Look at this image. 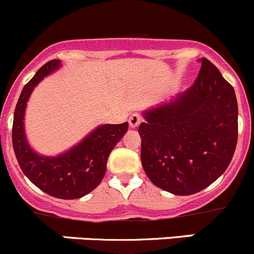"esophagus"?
I'll use <instances>...</instances> for the list:
<instances>
[{
	"mask_svg": "<svg viewBox=\"0 0 254 254\" xmlns=\"http://www.w3.org/2000/svg\"><path fill=\"white\" fill-rule=\"evenodd\" d=\"M141 115L137 114V113H134V114L130 115L129 118V124L131 127H137L140 125V123H141Z\"/></svg>",
	"mask_w": 254,
	"mask_h": 254,
	"instance_id": "34e87169",
	"label": "esophagus"
}]
</instances>
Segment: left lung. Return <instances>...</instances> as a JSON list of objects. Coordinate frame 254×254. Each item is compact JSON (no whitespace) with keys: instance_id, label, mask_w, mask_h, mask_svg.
<instances>
[{"instance_id":"8db88e82","label":"left lung","mask_w":254,"mask_h":254,"mask_svg":"<svg viewBox=\"0 0 254 254\" xmlns=\"http://www.w3.org/2000/svg\"><path fill=\"white\" fill-rule=\"evenodd\" d=\"M190 88L143 113L141 163L150 181L176 195L205 189L226 171L237 143L234 87L205 58Z\"/></svg>"}]
</instances>
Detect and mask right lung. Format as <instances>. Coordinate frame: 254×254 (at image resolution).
<instances>
[{"label":"right lung","mask_w":254,"mask_h":254,"mask_svg":"<svg viewBox=\"0 0 254 254\" xmlns=\"http://www.w3.org/2000/svg\"><path fill=\"white\" fill-rule=\"evenodd\" d=\"M59 67V60L49 61L22 89L14 109L12 143L20 170L34 186L55 198L78 199L101 183L109 155L127 131L129 124L101 125L77 145L55 157L33 151L25 137L23 122L27 102L34 87Z\"/></svg>","instance_id":"1"}]
</instances>
